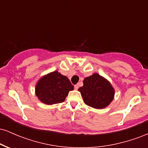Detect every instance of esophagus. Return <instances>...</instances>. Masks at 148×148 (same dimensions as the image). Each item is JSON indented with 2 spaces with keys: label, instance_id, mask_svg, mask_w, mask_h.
Segmentation results:
<instances>
[{
  "label": "esophagus",
  "instance_id": "1",
  "mask_svg": "<svg viewBox=\"0 0 148 148\" xmlns=\"http://www.w3.org/2000/svg\"><path fill=\"white\" fill-rule=\"evenodd\" d=\"M79 84H76V85H75V86H74V88H75V90H78L79 89Z\"/></svg>",
  "mask_w": 148,
  "mask_h": 148
}]
</instances>
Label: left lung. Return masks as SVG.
<instances>
[{"mask_svg": "<svg viewBox=\"0 0 148 148\" xmlns=\"http://www.w3.org/2000/svg\"><path fill=\"white\" fill-rule=\"evenodd\" d=\"M79 91L85 103L97 109L108 106L115 95L111 83L97 73L85 78L84 86L79 88Z\"/></svg>", "mask_w": 148, "mask_h": 148, "instance_id": "1", "label": "left lung"}]
</instances>
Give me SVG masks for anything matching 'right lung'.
<instances>
[{"mask_svg":"<svg viewBox=\"0 0 148 148\" xmlns=\"http://www.w3.org/2000/svg\"><path fill=\"white\" fill-rule=\"evenodd\" d=\"M73 90L74 86L68 78L54 71L37 81L35 95L42 103L51 105L63 102L69 92Z\"/></svg>","mask_w":148,"mask_h":148,"instance_id":"right-lung-1","label":"right lung"}]
</instances>
